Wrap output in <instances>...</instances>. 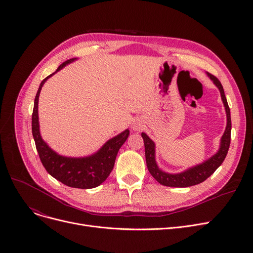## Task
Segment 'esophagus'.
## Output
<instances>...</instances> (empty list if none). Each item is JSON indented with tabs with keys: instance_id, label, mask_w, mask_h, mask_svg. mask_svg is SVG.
Here are the masks:
<instances>
[{
	"instance_id": "34e87169",
	"label": "esophagus",
	"mask_w": 253,
	"mask_h": 253,
	"mask_svg": "<svg viewBox=\"0 0 253 253\" xmlns=\"http://www.w3.org/2000/svg\"><path fill=\"white\" fill-rule=\"evenodd\" d=\"M132 128H133V130H140L142 128V125L138 122H135L133 125H132Z\"/></svg>"
}]
</instances>
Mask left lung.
Returning <instances> with one entry per match:
<instances>
[{
	"instance_id": "1",
	"label": "left lung",
	"mask_w": 253,
	"mask_h": 253,
	"mask_svg": "<svg viewBox=\"0 0 253 253\" xmlns=\"http://www.w3.org/2000/svg\"><path fill=\"white\" fill-rule=\"evenodd\" d=\"M207 76L211 80L213 84L218 88L220 92L221 100L224 105L225 114H227V126L225 130L220 138L219 149L218 151L212 155L209 159L202 162L201 164H198L191 168L185 169L179 173H168V172L163 171L159 168L156 162V144L155 142L142 132L141 136L144 142V151H145V161H147V166L150 171L152 176L159 182L166 187H173V188H188L192 185L199 184L206 180L211 174L214 173V171L222 164L225 156L228 154L230 142H231V129H232V122H231V112L229 104L224 95V91L222 88L221 83L218 81V79L207 73Z\"/></svg>"
}]
</instances>
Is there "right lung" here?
<instances>
[{
	"mask_svg": "<svg viewBox=\"0 0 253 253\" xmlns=\"http://www.w3.org/2000/svg\"><path fill=\"white\" fill-rule=\"evenodd\" d=\"M75 60H77V58L64 61L58 66L56 72L45 78L40 84L34 103L32 131L38 154L48 173L68 187L85 190L96 188L108 178L114 168L116 157L120 148L122 147L129 136V130L126 129L115 137L109 139L96 153L80 158L61 156L55 151H53L43 140L41 133H40L38 113L39 96L41 93V89L50 77Z\"/></svg>",
	"mask_w": 253,
	"mask_h": 253,
	"instance_id": "1",
	"label": "right lung"
}]
</instances>
